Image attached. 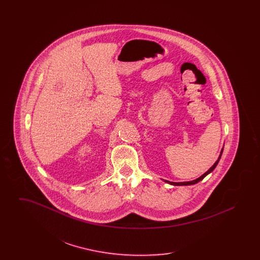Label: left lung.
Listing matches in <instances>:
<instances>
[{
  "instance_id": "1",
  "label": "left lung",
  "mask_w": 260,
  "mask_h": 260,
  "mask_svg": "<svg viewBox=\"0 0 260 260\" xmlns=\"http://www.w3.org/2000/svg\"><path fill=\"white\" fill-rule=\"evenodd\" d=\"M223 148L221 150V153H220V156H219V158H218V160L214 162V165L210 168V170L207 172V173H204L202 176H200L199 178L197 179H195V180H192V181H187V182H172V181H168V180H166V182H168V183H170V184H172V185H192V184H195V183H198L199 181H201L202 179H204V177H206L209 173H211L214 169H215V167L217 166V164H218V161H219V159H220V157H221V155H222Z\"/></svg>"
}]
</instances>
